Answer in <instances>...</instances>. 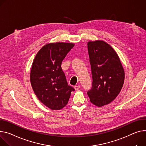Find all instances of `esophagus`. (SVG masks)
Wrapping results in <instances>:
<instances>
[{
    "instance_id": "esophagus-1",
    "label": "esophagus",
    "mask_w": 146,
    "mask_h": 146,
    "mask_svg": "<svg viewBox=\"0 0 146 146\" xmlns=\"http://www.w3.org/2000/svg\"><path fill=\"white\" fill-rule=\"evenodd\" d=\"M80 85H76L74 86V89L76 90H78L80 89Z\"/></svg>"
}]
</instances>
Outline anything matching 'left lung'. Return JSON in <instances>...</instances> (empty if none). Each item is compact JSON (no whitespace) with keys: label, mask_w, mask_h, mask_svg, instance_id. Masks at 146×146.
Returning <instances> with one entry per match:
<instances>
[{"label":"left lung","mask_w":146,"mask_h":146,"mask_svg":"<svg viewBox=\"0 0 146 146\" xmlns=\"http://www.w3.org/2000/svg\"><path fill=\"white\" fill-rule=\"evenodd\" d=\"M91 64L92 87L87 92L92 103L102 107L113 101L120 92L124 71L113 47L103 40L87 43Z\"/></svg>","instance_id":"obj_1"}]
</instances>
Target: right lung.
I'll return each mask as SVG.
<instances>
[{"label":"right lung","mask_w":146,"mask_h":146,"mask_svg":"<svg viewBox=\"0 0 146 146\" xmlns=\"http://www.w3.org/2000/svg\"><path fill=\"white\" fill-rule=\"evenodd\" d=\"M70 43H51L37 53L31 71L33 90L43 104L52 110H60L67 104L74 89L67 84L61 65L74 47Z\"/></svg>","instance_id":"add662e5"}]
</instances>
